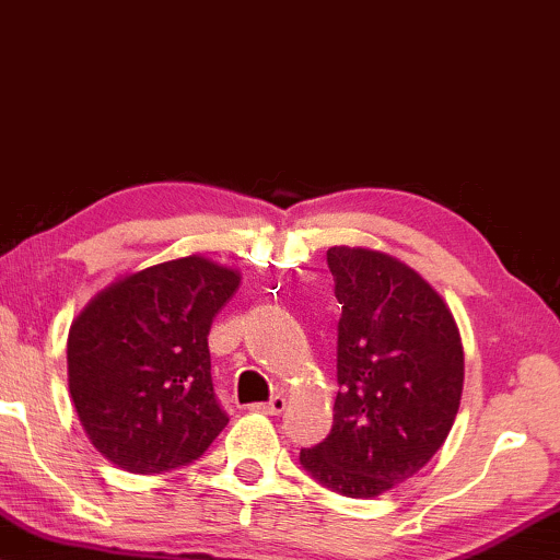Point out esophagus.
Instances as JSON below:
<instances>
[{
  "label": "esophagus",
  "instance_id": "34e87169",
  "mask_svg": "<svg viewBox=\"0 0 560 560\" xmlns=\"http://www.w3.org/2000/svg\"><path fill=\"white\" fill-rule=\"evenodd\" d=\"M283 408H287V398L283 396H271L269 400H266V404H254L250 406V411H258V413H266V416H279Z\"/></svg>",
  "mask_w": 560,
  "mask_h": 560
}]
</instances>
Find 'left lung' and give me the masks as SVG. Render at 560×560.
I'll return each mask as SVG.
<instances>
[{
  "instance_id": "8db88e82",
  "label": "left lung",
  "mask_w": 560,
  "mask_h": 560,
  "mask_svg": "<svg viewBox=\"0 0 560 560\" xmlns=\"http://www.w3.org/2000/svg\"><path fill=\"white\" fill-rule=\"evenodd\" d=\"M337 322L332 431L299 452L327 490L375 498L413 477L454 427L464 352L444 299L381 250H327Z\"/></svg>"
}]
</instances>
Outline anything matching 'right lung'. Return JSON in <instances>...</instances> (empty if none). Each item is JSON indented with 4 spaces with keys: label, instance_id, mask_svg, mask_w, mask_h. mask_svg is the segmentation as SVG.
<instances>
[{
    "label": "right lung",
    "instance_id": "right-lung-1",
    "mask_svg": "<svg viewBox=\"0 0 560 560\" xmlns=\"http://www.w3.org/2000/svg\"><path fill=\"white\" fill-rule=\"evenodd\" d=\"M238 283L208 258H177L112 283L70 325V396L93 446L116 467H185L225 429L208 335Z\"/></svg>",
    "mask_w": 560,
    "mask_h": 560
}]
</instances>
